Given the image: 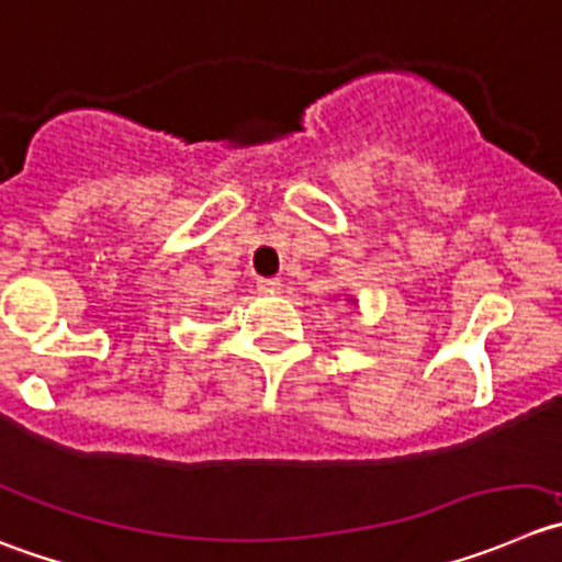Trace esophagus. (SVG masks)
Returning <instances> with one entry per match:
<instances>
[{
    "instance_id": "obj_1",
    "label": "esophagus",
    "mask_w": 562,
    "mask_h": 562,
    "mask_svg": "<svg viewBox=\"0 0 562 562\" xmlns=\"http://www.w3.org/2000/svg\"><path fill=\"white\" fill-rule=\"evenodd\" d=\"M257 291L260 293H280L282 280L280 277H269V280H257Z\"/></svg>"
}]
</instances>
